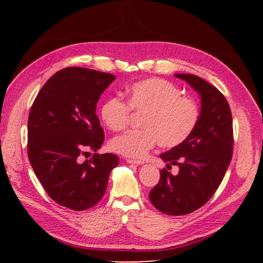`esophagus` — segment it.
Segmentation results:
<instances>
[{"instance_id": "obj_1", "label": "esophagus", "mask_w": 263, "mask_h": 263, "mask_svg": "<svg viewBox=\"0 0 263 263\" xmlns=\"http://www.w3.org/2000/svg\"><path fill=\"white\" fill-rule=\"evenodd\" d=\"M126 162L127 163H133V164H142L144 161H141V160H135V159H126Z\"/></svg>"}]
</instances>
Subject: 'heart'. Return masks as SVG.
Here are the masks:
<instances>
[{
    "mask_svg": "<svg viewBox=\"0 0 263 263\" xmlns=\"http://www.w3.org/2000/svg\"><path fill=\"white\" fill-rule=\"evenodd\" d=\"M131 111L144 112L139 130L115 137L110 147L128 158H142L158 144L163 148L181 145L191 136L199 121V106L190 97L182 96L174 83L149 78L132 83L126 90V102L109 97L101 105L102 121L112 131L128 124Z\"/></svg>",
    "mask_w": 263,
    "mask_h": 263,
    "instance_id": "heart-1",
    "label": "heart"
}]
</instances>
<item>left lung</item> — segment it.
<instances>
[{"instance_id":"left-lung-1","label":"left lung","mask_w":263,"mask_h":263,"mask_svg":"<svg viewBox=\"0 0 263 263\" xmlns=\"http://www.w3.org/2000/svg\"><path fill=\"white\" fill-rule=\"evenodd\" d=\"M201 95L197 126L181 145L160 157L180 167L172 175L160 171L159 183L149 191L153 205L169 216H183L203 206L220 185L233 154V122L225 96L205 80L193 74H175Z\"/></svg>"}]
</instances>
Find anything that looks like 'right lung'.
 <instances>
[{
	"mask_svg": "<svg viewBox=\"0 0 263 263\" xmlns=\"http://www.w3.org/2000/svg\"><path fill=\"white\" fill-rule=\"evenodd\" d=\"M116 79L110 73L67 67L47 80L28 119V157L47 195L60 205L83 211L100 202L119 159L94 153L104 141L96 104Z\"/></svg>",
	"mask_w": 263,
	"mask_h": 263,
	"instance_id": "right-lung-1",
	"label": "right lung"
}]
</instances>
